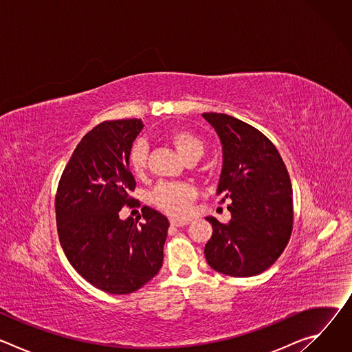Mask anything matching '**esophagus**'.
<instances>
[{
  "mask_svg": "<svg viewBox=\"0 0 352 352\" xmlns=\"http://www.w3.org/2000/svg\"><path fill=\"white\" fill-rule=\"evenodd\" d=\"M170 223L173 227H185L190 223V220H171Z\"/></svg>",
  "mask_w": 352,
  "mask_h": 352,
  "instance_id": "obj_1",
  "label": "esophagus"
}]
</instances>
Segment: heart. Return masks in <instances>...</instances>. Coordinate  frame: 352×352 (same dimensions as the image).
I'll use <instances>...</instances> for the list:
<instances>
[{
    "instance_id": "b5f03b06",
    "label": "heart",
    "mask_w": 352,
    "mask_h": 352,
    "mask_svg": "<svg viewBox=\"0 0 352 352\" xmlns=\"http://www.w3.org/2000/svg\"><path fill=\"white\" fill-rule=\"evenodd\" d=\"M166 139L177 148L178 155L184 159V162H197L205 153V140L193 131L177 128L170 131L166 135ZM128 162L135 175H142L144 173L147 163V144L144 140H138L133 143ZM195 195V189L186 184L164 182L157 185L152 192V204L173 217H182L188 213Z\"/></svg>"
}]
</instances>
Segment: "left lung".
Returning a JSON list of instances; mask_svg holds the SVG:
<instances>
[{"instance_id":"left-lung-1","label":"left lung","mask_w":352,"mask_h":352,"mask_svg":"<svg viewBox=\"0 0 352 352\" xmlns=\"http://www.w3.org/2000/svg\"><path fill=\"white\" fill-rule=\"evenodd\" d=\"M223 144L217 195L231 199L227 224L214 217L205 246L212 269L232 277H252L283 254L292 232V186L276 146L256 128L221 113H204Z\"/></svg>"}]
</instances>
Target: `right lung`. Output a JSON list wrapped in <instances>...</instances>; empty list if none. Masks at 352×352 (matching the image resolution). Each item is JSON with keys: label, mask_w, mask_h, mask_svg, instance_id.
<instances>
[{"label": "right lung", "mask_w": 352, "mask_h": 352, "mask_svg": "<svg viewBox=\"0 0 352 352\" xmlns=\"http://www.w3.org/2000/svg\"><path fill=\"white\" fill-rule=\"evenodd\" d=\"M142 120L104 121L89 131L64 168L56 219L64 254L91 285L114 295L131 294L163 265L168 220L143 206V224L118 213L132 206L136 182L128 156Z\"/></svg>", "instance_id": "1"}]
</instances>
